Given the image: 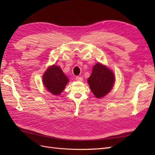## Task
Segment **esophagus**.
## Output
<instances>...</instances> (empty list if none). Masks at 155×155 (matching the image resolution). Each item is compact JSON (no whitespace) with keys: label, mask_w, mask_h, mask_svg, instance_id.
Instances as JSON below:
<instances>
[{"label":"esophagus","mask_w":155,"mask_h":155,"mask_svg":"<svg viewBox=\"0 0 155 155\" xmlns=\"http://www.w3.org/2000/svg\"><path fill=\"white\" fill-rule=\"evenodd\" d=\"M76 80L78 81H83V78L79 77V76H76Z\"/></svg>","instance_id":"34e87169"}]
</instances>
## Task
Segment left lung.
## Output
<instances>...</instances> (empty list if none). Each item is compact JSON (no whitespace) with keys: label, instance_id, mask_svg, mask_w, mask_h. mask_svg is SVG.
Instances as JSON below:
<instances>
[{"label":"left lung","instance_id":"obj_1","mask_svg":"<svg viewBox=\"0 0 155 155\" xmlns=\"http://www.w3.org/2000/svg\"><path fill=\"white\" fill-rule=\"evenodd\" d=\"M87 81L93 94L100 99L111 91L115 83V75L105 64L97 63L93 67Z\"/></svg>","mask_w":155,"mask_h":155}]
</instances>
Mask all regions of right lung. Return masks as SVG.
<instances>
[{"label":"right lung","instance_id":"obj_1","mask_svg":"<svg viewBox=\"0 0 155 155\" xmlns=\"http://www.w3.org/2000/svg\"><path fill=\"white\" fill-rule=\"evenodd\" d=\"M69 81V79L59 66L52 64L43 75V83L49 92L54 96L61 94Z\"/></svg>","mask_w":155,"mask_h":155}]
</instances>
